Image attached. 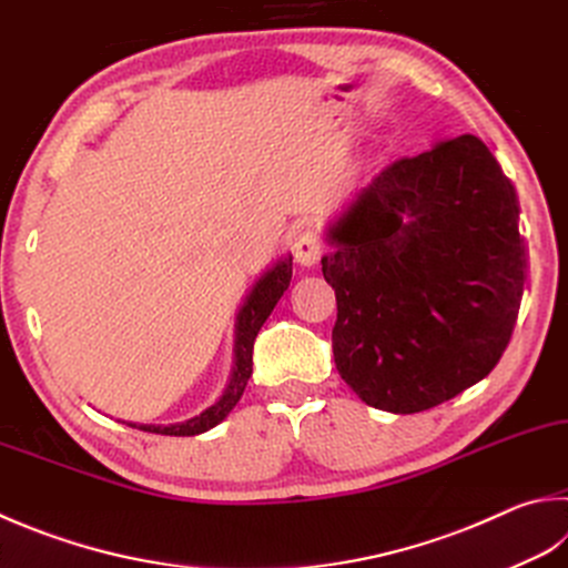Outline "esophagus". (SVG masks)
<instances>
[{
  "label": "esophagus",
  "instance_id": "1",
  "mask_svg": "<svg viewBox=\"0 0 568 568\" xmlns=\"http://www.w3.org/2000/svg\"><path fill=\"white\" fill-rule=\"evenodd\" d=\"M321 254H324V244H321L318 234L312 230L298 232V237L294 242L296 262L302 266H314L321 260Z\"/></svg>",
  "mask_w": 568,
  "mask_h": 568
}]
</instances>
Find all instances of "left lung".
Here are the masks:
<instances>
[{
	"instance_id": "obj_1",
	"label": "left lung",
	"mask_w": 568,
	"mask_h": 568,
	"mask_svg": "<svg viewBox=\"0 0 568 568\" xmlns=\"http://www.w3.org/2000/svg\"><path fill=\"white\" fill-rule=\"evenodd\" d=\"M334 361L371 408H435L497 366L517 324L527 252L519 200L475 135L395 160L326 230Z\"/></svg>"
}]
</instances>
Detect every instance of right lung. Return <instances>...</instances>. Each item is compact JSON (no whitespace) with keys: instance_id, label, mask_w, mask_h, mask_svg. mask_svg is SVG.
I'll use <instances>...</instances> for the list:
<instances>
[{"instance_id":"1","label":"right lung","mask_w":568,"mask_h":568,"mask_svg":"<svg viewBox=\"0 0 568 568\" xmlns=\"http://www.w3.org/2000/svg\"><path fill=\"white\" fill-rule=\"evenodd\" d=\"M288 282H292V254L276 262L272 270H266L252 286L247 298H244V304L237 314V331H234L232 376H230L227 388H224V393L210 405V408H205L195 417H190L185 423H175V425H133L131 423V427H141L145 433H158V435L190 437V435L207 433L210 427L220 425L224 417L230 415L234 405L240 403L244 388H247V381L252 376L254 338L264 326V321L274 312L276 302H280L282 294L288 288Z\"/></svg>"}]
</instances>
